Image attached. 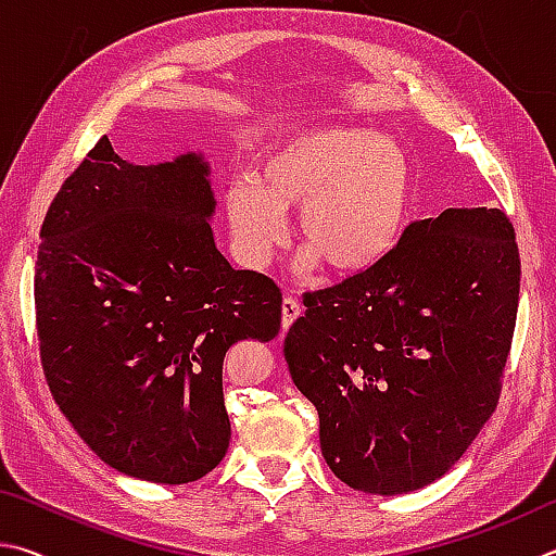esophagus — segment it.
Masks as SVG:
<instances>
[{
    "label": "esophagus",
    "instance_id": "esophagus-1",
    "mask_svg": "<svg viewBox=\"0 0 556 556\" xmlns=\"http://www.w3.org/2000/svg\"><path fill=\"white\" fill-rule=\"evenodd\" d=\"M300 317V303L293 298H286L283 300V329L293 327L295 319Z\"/></svg>",
    "mask_w": 556,
    "mask_h": 556
}]
</instances>
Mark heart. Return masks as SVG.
Listing matches in <instances>:
<instances>
[{
	"mask_svg": "<svg viewBox=\"0 0 556 556\" xmlns=\"http://www.w3.org/2000/svg\"><path fill=\"white\" fill-rule=\"evenodd\" d=\"M415 168L401 143L366 126L325 124L280 139L233 180L224 214L243 266L266 268L300 210L303 268L323 261L337 276H362L401 243L415 204Z\"/></svg>",
	"mask_w": 556,
	"mask_h": 556,
	"instance_id": "b5f03b06",
	"label": "heart"
}]
</instances>
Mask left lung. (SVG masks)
Listing matches in <instances>:
<instances>
[{"mask_svg": "<svg viewBox=\"0 0 556 556\" xmlns=\"http://www.w3.org/2000/svg\"><path fill=\"white\" fill-rule=\"evenodd\" d=\"M520 253L501 210L417 219L381 266L305 293L286 337L319 446L356 491H417L469 450L501 395Z\"/></svg>", "mask_w": 556, "mask_h": 556, "instance_id": "obj_1", "label": "left lung"}]
</instances>
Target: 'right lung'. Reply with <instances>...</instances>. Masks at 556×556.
I'll use <instances>...</instances> for the list:
<instances>
[{
    "mask_svg": "<svg viewBox=\"0 0 556 556\" xmlns=\"http://www.w3.org/2000/svg\"><path fill=\"white\" fill-rule=\"evenodd\" d=\"M214 204L202 153L134 165L102 136L41 227L34 298L48 388L85 444L141 481L190 483L224 459V356L280 329V288L229 266Z\"/></svg>",
    "mask_w": 556,
    "mask_h": 556,
    "instance_id": "right-lung-1",
    "label": "right lung"
}]
</instances>
